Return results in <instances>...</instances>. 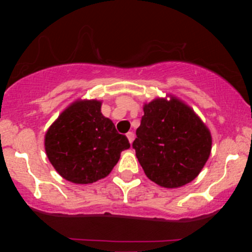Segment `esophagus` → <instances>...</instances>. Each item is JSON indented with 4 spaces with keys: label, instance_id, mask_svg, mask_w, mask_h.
<instances>
[{
    "label": "esophagus",
    "instance_id": "1",
    "mask_svg": "<svg viewBox=\"0 0 252 252\" xmlns=\"http://www.w3.org/2000/svg\"><path fill=\"white\" fill-rule=\"evenodd\" d=\"M126 136H127V139H128L129 143H132L134 141V137H135V134H134L133 132H128L126 134Z\"/></svg>",
    "mask_w": 252,
    "mask_h": 252
}]
</instances>
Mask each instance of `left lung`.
Instances as JSON below:
<instances>
[{
	"instance_id": "8db88e82",
	"label": "left lung",
	"mask_w": 252,
	"mask_h": 252,
	"mask_svg": "<svg viewBox=\"0 0 252 252\" xmlns=\"http://www.w3.org/2000/svg\"><path fill=\"white\" fill-rule=\"evenodd\" d=\"M143 111L133 148L144 173L165 188L189 184L209 159V128L190 106L172 95L146 103Z\"/></svg>"
}]
</instances>
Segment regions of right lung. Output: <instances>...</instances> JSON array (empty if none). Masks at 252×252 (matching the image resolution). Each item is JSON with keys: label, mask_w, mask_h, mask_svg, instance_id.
Returning <instances> with one entry per match:
<instances>
[{"label": "right lung", "mask_w": 252, "mask_h": 252, "mask_svg": "<svg viewBox=\"0 0 252 252\" xmlns=\"http://www.w3.org/2000/svg\"><path fill=\"white\" fill-rule=\"evenodd\" d=\"M97 99H78L58 116L44 136L51 165L65 180L87 185L105 178L128 149V139L101 112Z\"/></svg>", "instance_id": "1"}]
</instances>
